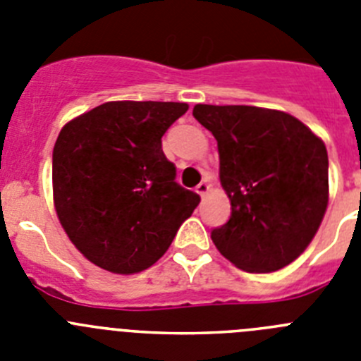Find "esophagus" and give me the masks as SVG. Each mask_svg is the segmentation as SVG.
Masks as SVG:
<instances>
[{"label":"esophagus","instance_id":"1","mask_svg":"<svg viewBox=\"0 0 361 361\" xmlns=\"http://www.w3.org/2000/svg\"><path fill=\"white\" fill-rule=\"evenodd\" d=\"M195 191H197V193H199V195H200V197H204V195H206V193H208V191H209V184H208V178H204L202 183H200V184H199V186H197V188H195Z\"/></svg>","mask_w":361,"mask_h":361}]
</instances>
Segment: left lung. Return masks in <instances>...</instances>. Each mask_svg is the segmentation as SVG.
I'll list each match as a JSON object with an SVG mask.
<instances>
[{
  "label": "left lung",
  "mask_w": 361,
  "mask_h": 361,
  "mask_svg": "<svg viewBox=\"0 0 361 361\" xmlns=\"http://www.w3.org/2000/svg\"><path fill=\"white\" fill-rule=\"evenodd\" d=\"M216 139L220 184L231 216L212 240L250 273L291 264L317 235L329 202V159L320 137L286 111L245 104H195Z\"/></svg>",
  "instance_id": "left-lung-1"
}]
</instances>
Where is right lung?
<instances>
[{"label":"right lung","mask_w":361,"mask_h":361,"mask_svg":"<svg viewBox=\"0 0 361 361\" xmlns=\"http://www.w3.org/2000/svg\"><path fill=\"white\" fill-rule=\"evenodd\" d=\"M186 103L110 101L63 126L52 153L54 206L72 244L117 275L168 251L200 197L175 183L162 135Z\"/></svg>","instance_id":"right-lung-1"}]
</instances>
